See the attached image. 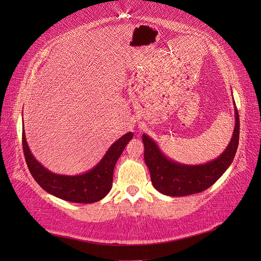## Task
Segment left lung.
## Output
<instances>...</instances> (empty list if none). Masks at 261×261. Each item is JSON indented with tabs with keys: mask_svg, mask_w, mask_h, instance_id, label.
Masks as SVG:
<instances>
[{
	"mask_svg": "<svg viewBox=\"0 0 261 261\" xmlns=\"http://www.w3.org/2000/svg\"><path fill=\"white\" fill-rule=\"evenodd\" d=\"M235 105V103H234ZM240 139V116L235 106V127L230 144L217 159L200 165H186L165 156L146 134L143 135L144 158L150 177L158 192L167 196L179 197L206 191L222 176L234 160Z\"/></svg>",
	"mask_w": 261,
	"mask_h": 261,
	"instance_id": "left-lung-1",
	"label": "left lung"
}]
</instances>
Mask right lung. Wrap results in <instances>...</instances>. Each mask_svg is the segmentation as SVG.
Instances as JSON below:
<instances>
[{"instance_id": "obj_1", "label": "right lung", "mask_w": 261, "mask_h": 261, "mask_svg": "<svg viewBox=\"0 0 261 261\" xmlns=\"http://www.w3.org/2000/svg\"><path fill=\"white\" fill-rule=\"evenodd\" d=\"M132 138L133 133L125 134L109 148L92 170L74 176L55 174L39 163L30 151L23 130L22 150L31 175L46 193L70 202L92 203L101 200L111 191L115 163Z\"/></svg>"}]
</instances>
